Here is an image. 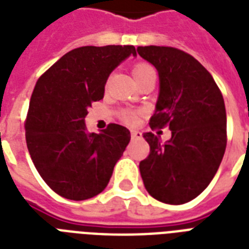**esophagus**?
I'll use <instances>...</instances> for the list:
<instances>
[{"instance_id":"34e87169","label":"esophagus","mask_w":249,"mask_h":249,"mask_svg":"<svg viewBox=\"0 0 249 249\" xmlns=\"http://www.w3.org/2000/svg\"><path fill=\"white\" fill-rule=\"evenodd\" d=\"M142 138V133L138 130H132V140H141Z\"/></svg>"}]
</instances>
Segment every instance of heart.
I'll use <instances>...</instances> for the list:
<instances>
[{"instance_id": "heart-1", "label": "heart", "mask_w": 249, "mask_h": 249, "mask_svg": "<svg viewBox=\"0 0 249 249\" xmlns=\"http://www.w3.org/2000/svg\"><path fill=\"white\" fill-rule=\"evenodd\" d=\"M154 71V68L152 66H150L148 63H143V62H141V63H137L133 66L132 72L133 76H134V79L138 80L141 79L142 76H144L148 72ZM120 119L121 121L126 125H137L140 123L141 119V112L140 111H136V109H123L120 112Z\"/></svg>"}]
</instances>
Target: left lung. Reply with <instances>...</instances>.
<instances>
[{
    "instance_id": "obj_1",
    "label": "left lung",
    "mask_w": 249,
    "mask_h": 249,
    "mask_svg": "<svg viewBox=\"0 0 249 249\" xmlns=\"http://www.w3.org/2000/svg\"><path fill=\"white\" fill-rule=\"evenodd\" d=\"M159 72L160 91L151 129L169 126L165 143L143 133L150 154L140 163L144 187L156 200L183 204L212 181L224 158L226 109L212 75L193 55L170 46H138Z\"/></svg>"
}]
</instances>
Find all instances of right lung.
<instances>
[{
	"label": "right lung",
	"instance_id": "add662e5",
	"mask_svg": "<svg viewBox=\"0 0 249 249\" xmlns=\"http://www.w3.org/2000/svg\"><path fill=\"white\" fill-rule=\"evenodd\" d=\"M130 54H137L133 45L73 49L37 80L25 141L37 172L60 196L79 201L101 194L128 146L125 126L108 124L102 133H88L85 116L103 98L109 73Z\"/></svg>",
	"mask_w": 249,
	"mask_h": 249
}]
</instances>
